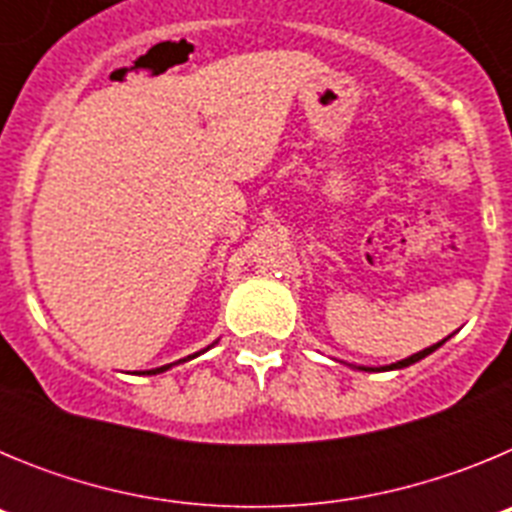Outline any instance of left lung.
<instances>
[{"label":"left lung","instance_id":"1","mask_svg":"<svg viewBox=\"0 0 512 512\" xmlns=\"http://www.w3.org/2000/svg\"><path fill=\"white\" fill-rule=\"evenodd\" d=\"M451 338V336H449ZM449 338H443L441 343H433V346H428V348H423V351H418V354H413V356H408V359H402V361H397V364H390V366H382L384 372H387V369H402V366H410V364H415V361H420V359H425V356L428 354H433V351H436V348H441L443 343L449 341ZM356 369H361V372H374L372 366H356Z\"/></svg>","mask_w":512,"mask_h":512}]
</instances>
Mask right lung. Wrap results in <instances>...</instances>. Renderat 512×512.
Segmentation results:
<instances>
[{"instance_id":"1","label":"right lung","mask_w":512,"mask_h":512,"mask_svg":"<svg viewBox=\"0 0 512 512\" xmlns=\"http://www.w3.org/2000/svg\"><path fill=\"white\" fill-rule=\"evenodd\" d=\"M200 354H202V351H200ZM200 354H192V356H187V359H179L176 364H182V361H189V359H194V356H200ZM171 366H174V364L158 366V369H148V372H143V374H161V372H166V369H171Z\"/></svg>"}]
</instances>
